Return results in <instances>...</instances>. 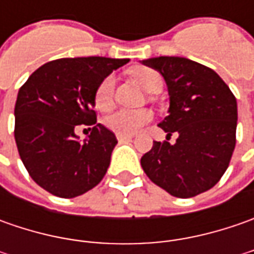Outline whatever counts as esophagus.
<instances>
[{
	"mask_svg": "<svg viewBox=\"0 0 254 254\" xmlns=\"http://www.w3.org/2000/svg\"><path fill=\"white\" fill-rule=\"evenodd\" d=\"M116 137H117V140H119L120 142L130 141V140L132 138V135H127V134H117Z\"/></svg>",
	"mask_w": 254,
	"mask_h": 254,
	"instance_id": "34e87169",
	"label": "esophagus"
}]
</instances>
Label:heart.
I'll list each match as a JSON object with an SVG mask.
<instances>
[{
    "label": "heart",
    "mask_w": 254,
    "mask_h": 254,
    "mask_svg": "<svg viewBox=\"0 0 254 254\" xmlns=\"http://www.w3.org/2000/svg\"><path fill=\"white\" fill-rule=\"evenodd\" d=\"M130 74L141 84L147 92H151L152 87L161 84V77L155 70L148 67H134ZM113 76L104 77L94 92V104L99 110H107L113 102ZM152 119V113L148 109H117L104 117V124L109 130L117 134H134L138 131L144 124Z\"/></svg>",
    "instance_id": "b5f03b06"
}]
</instances>
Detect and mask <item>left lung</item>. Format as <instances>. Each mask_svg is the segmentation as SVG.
Listing matches in <instances>:
<instances>
[{
    "label": "left lung",
    "mask_w": 254,
    "mask_h": 254,
    "mask_svg": "<svg viewBox=\"0 0 254 254\" xmlns=\"http://www.w3.org/2000/svg\"><path fill=\"white\" fill-rule=\"evenodd\" d=\"M142 64L160 72L168 87V116L158 126L168 137L178 134L175 144L154 141L141 157L142 170L172 196H196L215 187L229 167L236 97L215 70L187 58L160 56Z\"/></svg>",
    "instance_id": "8db88e82"
}]
</instances>
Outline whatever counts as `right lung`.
<instances>
[{
    "label": "right lung",
    "mask_w": 254,
    "mask_h": 254,
    "mask_svg": "<svg viewBox=\"0 0 254 254\" xmlns=\"http://www.w3.org/2000/svg\"><path fill=\"white\" fill-rule=\"evenodd\" d=\"M128 59L64 58L42 64L19 89L15 103V141L31 178L61 198L94 188L110 165L116 135L97 124L94 92ZM92 132L79 142L77 125Z\"/></svg>",
    "instance_id": "right-lung-1"
}]
</instances>
